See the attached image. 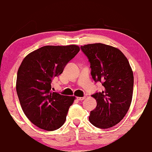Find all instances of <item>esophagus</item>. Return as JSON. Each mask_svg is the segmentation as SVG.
<instances>
[{"mask_svg": "<svg viewBox=\"0 0 152 152\" xmlns=\"http://www.w3.org/2000/svg\"><path fill=\"white\" fill-rule=\"evenodd\" d=\"M85 99H86L85 97H77V99L78 101H83Z\"/></svg>", "mask_w": 152, "mask_h": 152, "instance_id": "esophagus-1", "label": "esophagus"}]
</instances>
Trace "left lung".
<instances>
[{
  "instance_id": "8db88e82",
  "label": "left lung",
  "mask_w": 152,
  "mask_h": 152,
  "mask_svg": "<svg viewBox=\"0 0 152 152\" xmlns=\"http://www.w3.org/2000/svg\"><path fill=\"white\" fill-rule=\"evenodd\" d=\"M91 63V76L102 83L104 90L92 97L96 100L89 121L99 128L115 126L130 107L133 92V73L126 56L118 48L103 43L81 46Z\"/></svg>"
}]
</instances>
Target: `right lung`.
I'll return each mask as SVG.
<instances>
[{
	"label": "right lung",
	"instance_id": "1",
	"mask_svg": "<svg viewBox=\"0 0 152 152\" xmlns=\"http://www.w3.org/2000/svg\"><path fill=\"white\" fill-rule=\"evenodd\" d=\"M79 51L77 45H45L27 55L19 66L18 98L24 115L39 128L51 131L65 122L75 97L53 92L50 83Z\"/></svg>",
	"mask_w": 152,
	"mask_h": 152
}]
</instances>
